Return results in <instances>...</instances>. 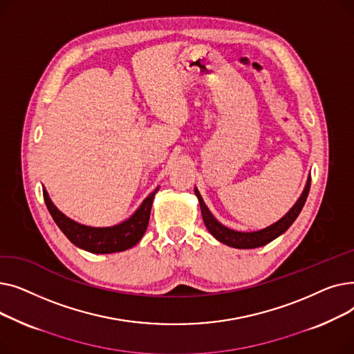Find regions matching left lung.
I'll return each mask as SVG.
<instances>
[{"mask_svg":"<svg viewBox=\"0 0 354 354\" xmlns=\"http://www.w3.org/2000/svg\"><path fill=\"white\" fill-rule=\"evenodd\" d=\"M310 183H311V178L308 176L306 188H304L301 196L299 198V201L294 203V207L280 221H277L275 224H272V225H270L264 230L254 231V232H239V231L230 230L222 224H219V222L214 218V215L209 212L208 207L205 205V202H203V199H202V196H201V194L198 192L196 188H195V195L198 196V201H199L203 224H205L208 231L219 241V243L225 244L228 247H232V248L250 250V248L263 247V245L271 243L272 239H275L277 236H280L281 234H284L291 227V224L295 221V218L299 216V214L301 212L304 203L307 201V196H308V192H310Z\"/></svg>","mask_w":354,"mask_h":354,"instance_id":"1","label":"left lung"}]
</instances>
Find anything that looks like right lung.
Segmentation results:
<instances>
[{"label": "right lung", "mask_w": 354, "mask_h": 354, "mask_svg": "<svg viewBox=\"0 0 354 354\" xmlns=\"http://www.w3.org/2000/svg\"><path fill=\"white\" fill-rule=\"evenodd\" d=\"M158 191L159 188L149 194V196L142 202V205L129 219L123 221L119 225L106 228L79 224L54 207L46 189H43V196L54 222L74 245L93 254H111L132 248L142 239L149 224L153 198Z\"/></svg>", "instance_id": "right-lung-1"}]
</instances>
